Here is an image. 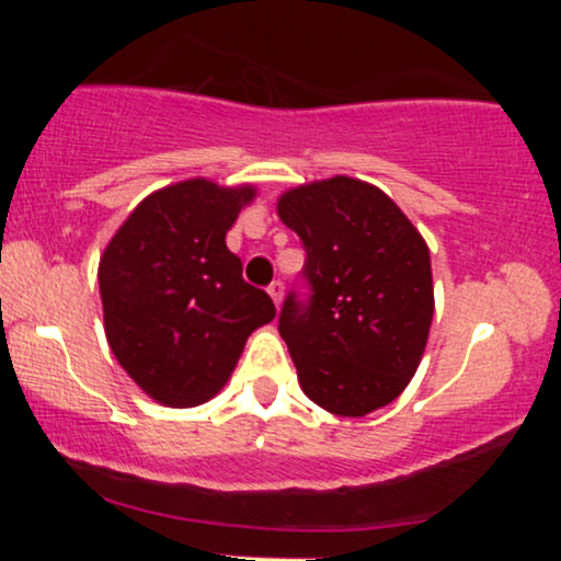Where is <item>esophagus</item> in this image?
<instances>
[{
    "label": "esophagus",
    "instance_id": "34e87169",
    "mask_svg": "<svg viewBox=\"0 0 561 561\" xmlns=\"http://www.w3.org/2000/svg\"><path fill=\"white\" fill-rule=\"evenodd\" d=\"M268 295H272V300L276 302V306H279V302H282V295H285V285H282L279 279L272 282V285H268Z\"/></svg>",
    "mask_w": 561,
    "mask_h": 561
}]
</instances>
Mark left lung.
Wrapping results in <instances>:
<instances>
[{
  "label": "left lung",
  "mask_w": 561,
  "mask_h": 561,
  "mask_svg": "<svg viewBox=\"0 0 561 561\" xmlns=\"http://www.w3.org/2000/svg\"><path fill=\"white\" fill-rule=\"evenodd\" d=\"M279 218L306 250L279 311L300 388L337 416H364L401 396L433 324L430 250L377 186L334 176L282 195Z\"/></svg>",
  "instance_id": "obj_1"
}]
</instances>
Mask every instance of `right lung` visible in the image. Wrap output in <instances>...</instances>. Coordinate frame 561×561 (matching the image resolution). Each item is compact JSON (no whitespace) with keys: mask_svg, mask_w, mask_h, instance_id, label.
Wrapping results in <instances>:
<instances>
[{"mask_svg":"<svg viewBox=\"0 0 561 561\" xmlns=\"http://www.w3.org/2000/svg\"><path fill=\"white\" fill-rule=\"evenodd\" d=\"M253 195L205 179L165 186L141 199L100 259L107 343L158 403L190 409L214 398L250 332L274 319L272 298L242 279L227 248Z\"/></svg>","mask_w":561,"mask_h":561,"instance_id":"right-lung-1","label":"right lung"}]
</instances>
